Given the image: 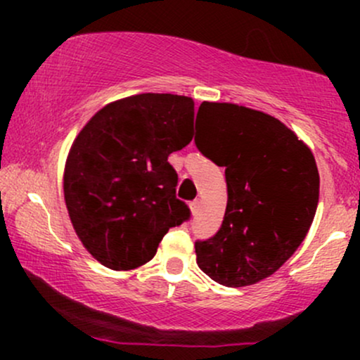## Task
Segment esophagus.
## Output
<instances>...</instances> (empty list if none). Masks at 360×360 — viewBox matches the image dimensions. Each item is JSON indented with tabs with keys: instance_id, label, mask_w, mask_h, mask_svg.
<instances>
[{
	"instance_id": "esophagus-1",
	"label": "esophagus",
	"mask_w": 360,
	"mask_h": 360,
	"mask_svg": "<svg viewBox=\"0 0 360 360\" xmlns=\"http://www.w3.org/2000/svg\"><path fill=\"white\" fill-rule=\"evenodd\" d=\"M200 206H201V200H194L191 205H189V210H191L193 214H196L200 212Z\"/></svg>"
}]
</instances>
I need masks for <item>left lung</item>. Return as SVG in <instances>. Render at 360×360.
<instances>
[{
	"label": "left lung",
	"instance_id": "obj_1",
	"mask_svg": "<svg viewBox=\"0 0 360 360\" xmlns=\"http://www.w3.org/2000/svg\"><path fill=\"white\" fill-rule=\"evenodd\" d=\"M198 117L203 137L194 142L225 167L229 200L218 233L194 245L196 262L218 284L250 286L274 274L307 237L320 196L315 157L264 111L203 101Z\"/></svg>",
	"mask_w": 360,
	"mask_h": 360
}]
</instances>
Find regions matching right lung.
<instances>
[{
	"mask_svg": "<svg viewBox=\"0 0 360 360\" xmlns=\"http://www.w3.org/2000/svg\"><path fill=\"white\" fill-rule=\"evenodd\" d=\"M193 123V98L142 93L103 106L74 139L65 208L84 249L108 269L147 264L169 229L189 218L167 157L191 142Z\"/></svg>",
	"mask_w": 360,
	"mask_h": 360,
	"instance_id": "right-lung-1",
	"label": "right lung"
}]
</instances>
